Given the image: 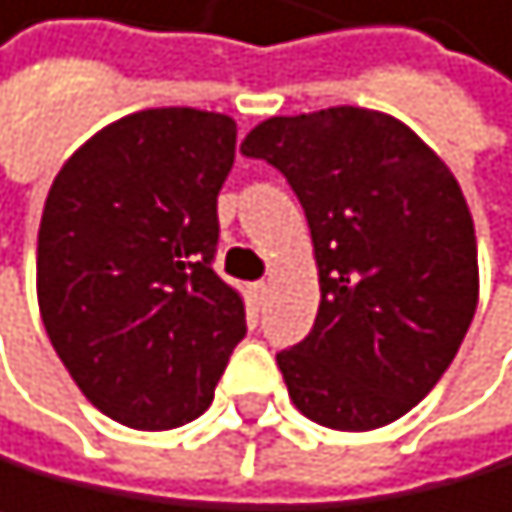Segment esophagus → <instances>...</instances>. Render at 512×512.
Here are the masks:
<instances>
[{
    "label": "esophagus",
    "instance_id": "obj_1",
    "mask_svg": "<svg viewBox=\"0 0 512 512\" xmlns=\"http://www.w3.org/2000/svg\"><path fill=\"white\" fill-rule=\"evenodd\" d=\"M267 290H271V284H267V281H258V284H254V287H251V294H254V300H258V303H264V297H267Z\"/></svg>",
    "mask_w": 512,
    "mask_h": 512
}]
</instances>
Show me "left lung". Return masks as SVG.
<instances>
[{
	"label": "left lung",
	"mask_w": 512,
	"mask_h": 512,
	"mask_svg": "<svg viewBox=\"0 0 512 512\" xmlns=\"http://www.w3.org/2000/svg\"><path fill=\"white\" fill-rule=\"evenodd\" d=\"M241 153L284 172L307 215L320 310L277 353L303 415L372 431L425 398L477 310L474 218L451 169L379 110L271 117Z\"/></svg>",
	"instance_id": "obj_1"
}]
</instances>
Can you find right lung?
I'll return each instance as SVG.
<instances>
[{
  "label": "right lung",
  "instance_id": "obj_1",
  "mask_svg": "<svg viewBox=\"0 0 512 512\" xmlns=\"http://www.w3.org/2000/svg\"><path fill=\"white\" fill-rule=\"evenodd\" d=\"M235 120L140 110L94 133L51 182L38 228V307L87 402L136 431L212 405L245 340V303L212 271Z\"/></svg>",
  "mask_w": 512,
  "mask_h": 512
}]
</instances>
